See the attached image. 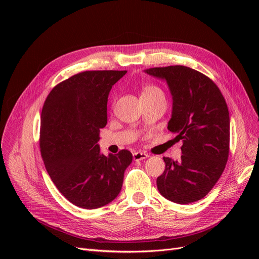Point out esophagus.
<instances>
[{
    "instance_id": "1",
    "label": "esophagus",
    "mask_w": 259,
    "mask_h": 259,
    "mask_svg": "<svg viewBox=\"0 0 259 259\" xmlns=\"http://www.w3.org/2000/svg\"><path fill=\"white\" fill-rule=\"evenodd\" d=\"M133 158H134L135 161H140V160H145V159L149 158V154L146 152H142V151H136L133 153Z\"/></svg>"
}]
</instances>
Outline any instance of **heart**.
Here are the masks:
<instances>
[{"mask_svg": "<svg viewBox=\"0 0 259 259\" xmlns=\"http://www.w3.org/2000/svg\"><path fill=\"white\" fill-rule=\"evenodd\" d=\"M159 92H162L158 86L155 85H146L144 88V91H143V94H152V93H159Z\"/></svg>", "mask_w": 259, "mask_h": 259, "instance_id": "heart-1", "label": "heart"}]
</instances>
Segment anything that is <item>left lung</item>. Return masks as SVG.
Here are the masks:
<instances>
[{
  "mask_svg": "<svg viewBox=\"0 0 259 259\" xmlns=\"http://www.w3.org/2000/svg\"><path fill=\"white\" fill-rule=\"evenodd\" d=\"M166 81L173 99L167 128L183 140L182 158H163L165 169L156 179L164 198L178 203L203 199L222 176L229 155L230 119L217 85L203 73L185 66L145 70Z\"/></svg>",
  "mask_w": 259,
  "mask_h": 259,
  "instance_id": "8db88e82",
  "label": "left lung"
}]
</instances>
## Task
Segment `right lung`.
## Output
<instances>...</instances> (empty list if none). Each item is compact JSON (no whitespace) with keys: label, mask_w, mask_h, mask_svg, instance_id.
<instances>
[{"label":"right lung","mask_w":259,"mask_h":259,"mask_svg":"<svg viewBox=\"0 0 259 259\" xmlns=\"http://www.w3.org/2000/svg\"><path fill=\"white\" fill-rule=\"evenodd\" d=\"M126 71H84L57 84L41 114L40 148L55 186L72 204L98 208L120 193L124 171L133 161L128 150L100 153L99 132L107 124L112 86Z\"/></svg>","instance_id":"1"}]
</instances>
